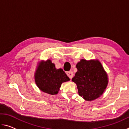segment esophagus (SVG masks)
Wrapping results in <instances>:
<instances>
[{"instance_id": "esophagus-1", "label": "esophagus", "mask_w": 129, "mask_h": 129, "mask_svg": "<svg viewBox=\"0 0 129 129\" xmlns=\"http://www.w3.org/2000/svg\"><path fill=\"white\" fill-rule=\"evenodd\" d=\"M67 76H68V77L71 78V79H72V78H73V77L74 76V74H73V72L72 71H70L69 72H67Z\"/></svg>"}]
</instances>
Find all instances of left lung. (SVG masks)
I'll use <instances>...</instances> for the list:
<instances>
[{"mask_svg": "<svg viewBox=\"0 0 129 129\" xmlns=\"http://www.w3.org/2000/svg\"><path fill=\"white\" fill-rule=\"evenodd\" d=\"M77 72L72 78L78 94L85 100L93 101L102 95L108 85V73L98 59H81L76 65Z\"/></svg>", "mask_w": 129, "mask_h": 129, "instance_id": "obj_1", "label": "left lung"}]
</instances>
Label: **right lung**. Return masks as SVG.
<instances>
[{"instance_id": "right-lung-1", "label": "right lung", "mask_w": 129, "mask_h": 129, "mask_svg": "<svg viewBox=\"0 0 129 129\" xmlns=\"http://www.w3.org/2000/svg\"><path fill=\"white\" fill-rule=\"evenodd\" d=\"M35 81L41 91L51 95L58 93L62 83L69 81L62 69H56L51 60H42L36 67L34 75Z\"/></svg>"}]
</instances>
